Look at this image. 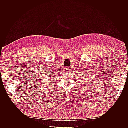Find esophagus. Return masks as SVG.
<instances>
[{
  "instance_id": "esophagus-1",
  "label": "esophagus",
  "mask_w": 128,
  "mask_h": 128,
  "mask_svg": "<svg viewBox=\"0 0 128 128\" xmlns=\"http://www.w3.org/2000/svg\"><path fill=\"white\" fill-rule=\"evenodd\" d=\"M65 70H66V72H68L69 71V69H68V68H65Z\"/></svg>"
}]
</instances>
